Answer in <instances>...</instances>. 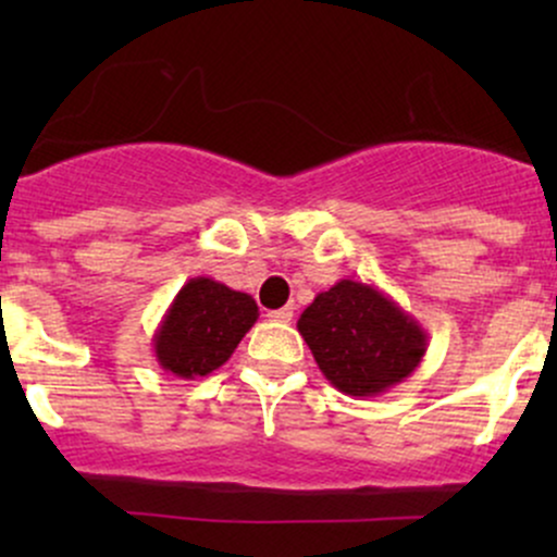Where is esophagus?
I'll return each mask as SVG.
<instances>
[{
    "mask_svg": "<svg viewBox=\"0 0 557 557\" xmlns=\"http://www.w3.org/2000/svg\"><path fill=\"white\" fill-rule=\"evenodd\" d=\"M267 317L272 319V322H280V324H287L293 319V309L290 306H285V309H274V311H267Z\"/></svg>",
    "mask_w": 557,
    "mask_h": 557,
    "instance_id": "obj_1",
    "label": "esophagus"
}]
</instances>
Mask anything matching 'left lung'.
I'll return each instance as SVG.
<instances>
[{"instance_id":"left-lung-1","label":"left lung","mask_w":557,"mask_h":557,"mask_svg":"<svg viewBox=\"0 0 557 557\" xmlns=\"http://www.w3.org/2000/svg\"><path fill=\"white\" fill-rule=\"evenodd\" d=\"M298 332L330 385L350 398H376L417 372L426 332L380 287L341 280L317 293Z\"/></svg>"}]
</instances>
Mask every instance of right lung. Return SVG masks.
<instances>
[{"label": "right lung", "instance_id": "add662e5", "mask_svg": "<svg viewBox=\"0 0 557 557\" xmlns=\"http://www.w3.org/2000/svg\"><path fill=\"white\" fill-rule=\"evenodd\" d=\"M257 319L259 306L248 293L212 277H190L154 332L159 367L181 380L212 374L235 354Z\"/></svg>", "mask_w": 557, "mask_h": 557}]
</instances>
